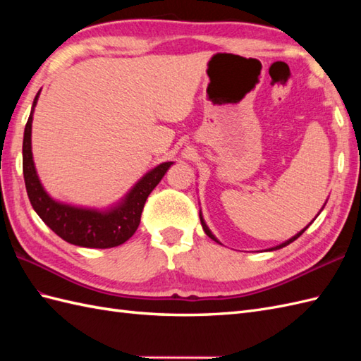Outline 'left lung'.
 Here are the masks:
<instances>
[{"mask_svg": "<svg viewBox=\"0 0 361 361\" xmlns=\"http://www.w3.org/2000/svg\"><path fill=\"white\" fill-rule=\"evenodd\" d=\"M200 220H202V225H203V229H204V233H206V234H208V235L211 237V239H214V240H217V239H216V237H214V235L211 234V231H209V229H208V226H206V225H204V221H203V217H202V216H200ZM307 228H309V226H305V228L302 229V231H301V233H298L296 235H293V237H291V239H288L287 242H283L282 245H279V247H276V248H273V250H279V248H282V247H287V245H290L291 242H293V240H296V239H298V237H299V235H301V234H302V233H304V231H305V229H307Z\"/></svg>", "mask_w": 361, "mask_h": 361, "instance_id": "8db88e82", "label": "left lung"}]
</instances>
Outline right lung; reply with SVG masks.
<instances>
[{"label":"right lung","instance_id":"1","mask_svg":"<svg viewBox=\"0 0 361 361\" xmlns=\"http://www.w3.org/2000/svg\"><path fill=\"white\" fill-rule=\"evenodd\" d=\"M38 94L40 91L34 99L32 111L29 114L25 137H23V175H25V185L32 208L54 233L78 247L113 248L127 242L140 226L145 200L173 163H163L152 169L130 190L124 202L106 212L73 208V206L54 202L40 185L34 167L32 150H30L32 113Z\"/></svg>","mask_w":361,"mask_h":361}]
</instances>
